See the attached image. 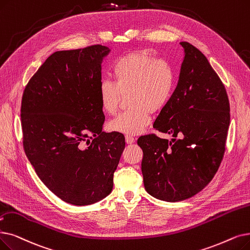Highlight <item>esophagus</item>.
Instances as JSON below:
<instances>
[{
  "label": "esophagus",
  "mask_w": 250,
  "mask_h": 250,
  "mask_svg": "<svg viewBox=\"0 0 250 250\" xmlns=\"http://www.w3.org/2000/svg\"><path fill=\"white\" fill-rule=\"evenodd\" d=\"M125 142H126V144H133L135 142V138L132 137V136L126 135L125 136Z\"/></svg>",
  "instance_id": "1"
}]
</instances>
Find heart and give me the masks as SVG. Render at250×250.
<instances>
[{"label": "heart", "mask_w": 250, "mask_h": 250, "mask_svg": "<svg viewBox=\"0 0 250 250\" xmlns=\"http://www.w3.org/2000/svg\"><path fill=\"white\" fill-rule=\"evenodd\" d=\"M113 81L103 80L99 85L102 110L114 114L126 94L129 105L107 125L110 132L140 134L148 126L151 112L161 111L169 102L176 85L171 65L148 51L141 50L119 57L112 65Z\"/></svg>", "instance_id": "1"}]
</instances>
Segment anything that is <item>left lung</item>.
Segmentation results:
<instances>
[{"mask_svg": "<svg viewBox=\"0 0 250 250\" xmlns=\"http://www.w3.org/2000/svg\"><path fill=\"white\" fill-rule=\"evenodd\" d=\"M180 44L185 57L178 85L153 125L173 139L155 134L138 139L145 189L169 202L194 196L212 180L230 125L229 99L219 75L197 48L187 42Z\"/></svg>", "mask_w": 250, "mask_h": 250, "instance_id": "8db88e82", "label": "left lung"}]
</instances>
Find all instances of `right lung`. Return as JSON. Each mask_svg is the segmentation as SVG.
I'll use <instances>...</instances> for the list:
<instances>
[{
  "mask_svg": "<svg viewBox=\"0 0 250 250\" xmlns=\"http://www.w3.org/2000/svg\"><path fill=\"white\" fill-rule=\"evenodd\" d=\"M109 52L93 45L53 53L22 95L25 154L47 188L73 205L111 193L125 145L123 134L102 132L101 63Z\"/></svg>",
  "mask_w": 250,
  "mask_h": 250,
  "instance_id": "obj_1",
  "label": "right lung"
}]
</instances>
